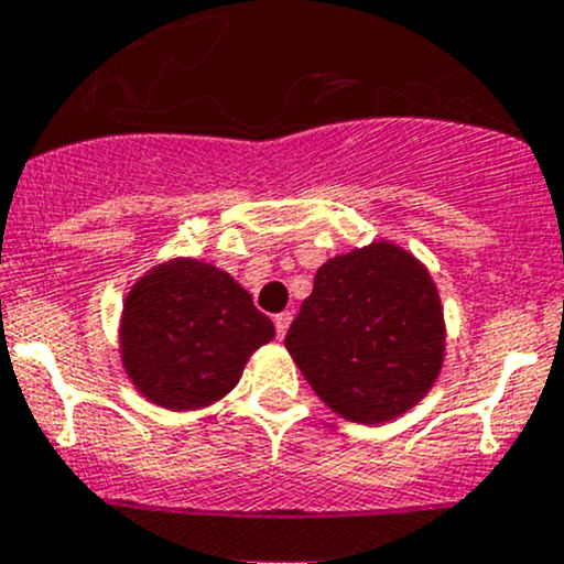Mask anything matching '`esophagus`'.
Masks as SVG:
<instances>
[{
  "instance_id": "34e87169",
  "label": "esophagus",
  "mask_w": 564,
  "mask_h": 564,
  "mask_svg": "<svg viewBox=\"0 0 564 564\" xmlns=\"http://www.w3.org/2000/svg\"><path fill=\"white\" fill-rule=\"evenodd\" d=\"M290 321H293V315H290V312H280V315H274L276 336H280V339H284V334H288V328H290Z\"/></svg>"
}]
</instances>
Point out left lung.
<instances>
[{"label":"left lung","mask_w":564,"mask_h":564,"mask_svg":"<svg viewBox=\"0 0 564 564\" xmlns=\"http://www.w3.org/2000/svg\"><path fill=\"white\" fill-rule=\"evenodd\" d=\"M284 347L336 415L391 421L415 408L443 369L440 293L391 241L336 254L317 269Z\"/></svg>","instance_id":"1"}]
</instances>
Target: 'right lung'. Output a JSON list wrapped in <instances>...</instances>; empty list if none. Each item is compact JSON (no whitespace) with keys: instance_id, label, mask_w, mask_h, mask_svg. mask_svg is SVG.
<instances>
[{"instance_id":"obj_1","label":"right lung","mask_w":564,"mask_h":564,"mask_svg":"<svg viewBox=\"0 0 564 564\" xmlns=\"http://www.w3.org/2000/svg\"><path fill=\"white\" fill-rule=\"evenodd\" d=\"M274 323L217 265L176 258L132 284L119 328L132 386L165 410L208 408L239 382Z\"/></svg>"}]
</instances>
